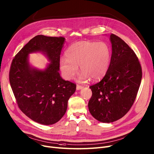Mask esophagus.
<instances>
[{
	"label": "esophagus",
	"instance_id": "obj_1",
	"mask_svg": "<svg viewBox=\"0 0 154 154\" xmlns=\"http://www.w3.org/2000/svg\"><path fill=\"white\" fill-rule=\"evenodd\" d=\"M83 88V86H81V85H76V89H78V90L81 89Z\"/></svg>",
	"mask_w": 154,
	"mask_h": 154
}]
</instances>
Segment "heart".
Instances as JSON below:
<instances>
[{"mask_svg":"<svg viewBox=\"0 0 154 154\" xmlns=\"http://www.w3.org/2000/svg\"><path fill=\"white\" fill-rule=\"evenodd\" d=\"M66 58L60 60L61 73L66 79H73L78 72V66L82 71L81 81L90 78L99 79L103 78L109 68L111 48L106 43L83 40L72 44L65 53Z\"/></svg>","mask_w":154,"mask_h":154,"instance_id":"1","label":"heart"}]
</instances>
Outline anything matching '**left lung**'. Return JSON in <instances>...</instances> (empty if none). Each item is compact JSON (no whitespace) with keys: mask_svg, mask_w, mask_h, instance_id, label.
<instances>
[{"mask_svg":"<svg viewBox=\"0 0 154 154\" xmlns=\"http://www.w3.org/2000/svg\"><path fill=\"white\" fill-rule=\"evenodd\" d=\"M110 40L112 55L109 68L99 82L89 86L92 96L88 103L91 114L105 123L118 120L128 112L142 76L139 59L129 45L112 33Z\"/></svg>","mask_w":154,"mask_h":154,"instance_id":"obj_1","label":"left lung"}]
</instances>
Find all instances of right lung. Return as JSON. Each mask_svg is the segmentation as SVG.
Returning a JSON list of instances; mask_svg holds the SVG:
<instances>
[{"mask_svg": "<svg viewBox=\"0 0 154 154\" xmlns=\"http://www.w3.org/2000/svg\"><path fill=\"white\" fill-rule=\"evenodd\" d=\"M65 38L35 36L17 53L9 71V81L20 109L30 119L43 125L59 121L65 115L76 84L61 78L60 53ZM42 51L51 61L43 71L30 67L28 55Z\"/></svg>", "mask_w": 154, "mask_h": 154, "instance_id": "add662e5", "label": "right lung"}]
</instances>
